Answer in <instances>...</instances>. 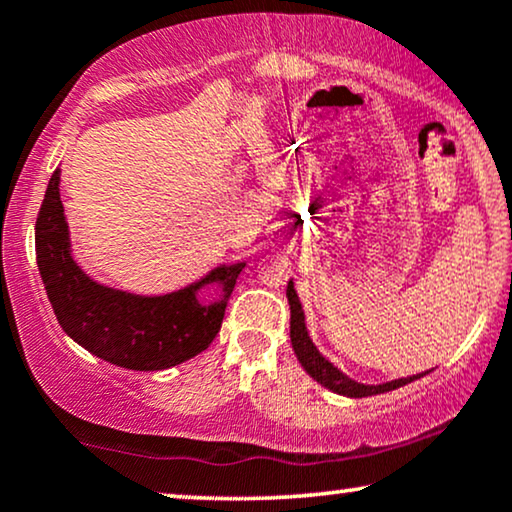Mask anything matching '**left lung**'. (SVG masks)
I'll return each mask as SVG.
<instances>
[{"label":"left lung","instance_id":"8db88e82","mask_svg":"<svg viewBox=\"0 0 512 512\" xmlns=\"http://www.w3.org/2000/svg\"><path fill=\"white\" fill-rule=\"evenodd\" d=\"M286 298H289V307H291V345H293V352H296L298 361L303 363V368L307 370V373H310L319 384H324L326 389L335 391V394L352 396V398L375 396V394H384V391L403 387V384H408L412 380H417V377L426 375V373H422V375H412V377H401V380H394V382H387V384H361V382L349 380L345 373H340V370L335 368L331 361H326L324 356L317 352V347L312 345L310 335H307V328H305L303 307H300V300L296 296V289H293V282H289V286H286Z\"/></svg>","mask_w":512,"mask_h":512}]
</instances>
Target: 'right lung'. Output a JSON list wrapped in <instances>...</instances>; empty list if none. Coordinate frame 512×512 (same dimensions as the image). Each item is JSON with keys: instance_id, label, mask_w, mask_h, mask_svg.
Wrapping results in <instances>:
<instances>
[{"instance_id": "obj_1", "label": "right lung", "mask_w": 512, "mask_h": 512, "mask_svg": "<svg viewBox=\"0 0 512 512\" xmlns=\"http://www.w3.org/2000/svg\"><path fill=\"white\" fill-rule=\"evenodd\" d=\"M60 170L48 181L37 216V265L55 317L69 338L90 354L128 370H163L193 359L221 331L230 293L244 263L216 268L202 282L170 296H132L100 286L69 254V230L60 200ZM209 281L224 284V298L200 306L194 291Z\"/></svg>"}]
</instances>
